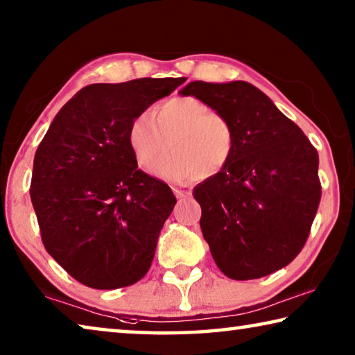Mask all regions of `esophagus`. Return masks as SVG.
I'll use <instances>...</instances> for the list:
<instances>
[{"instance_id": "esophagus-1", "label": "esophagus", "mask_w": 355, "mask_h": 355, "mask_svg": "<svg viewBox=\"0 0 355 355\" xmlns=\"http://www.w3.org/2000/svg\"><path fill=\"white\" fill-rule=\"evenodd\" d=\"M173 194L177 196V199H187V198H189L191 196V193L189 191H184V189H178V188H173Z\"/></svg>"}]
</instances>
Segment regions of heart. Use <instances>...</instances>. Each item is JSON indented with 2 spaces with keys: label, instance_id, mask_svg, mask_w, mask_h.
<instances>
[{
  "label": "heart",
  "instance_id": "1",
  "mask_svg": "<svg viewBox=\"0 0 355 355\" xmlns=\"http://www.w3.org/2000/svg\"><path fill=\"white\" fill-rule=\"evenodd\" d=\"M167 182L184 183L219 175L237 151V131L232 120L211 110L194 96H177L155 105L129 123L128 145L137 164Z\"/></svg>",
  "mask_w": 355,
  "mask_h": 355
}]
</instances>
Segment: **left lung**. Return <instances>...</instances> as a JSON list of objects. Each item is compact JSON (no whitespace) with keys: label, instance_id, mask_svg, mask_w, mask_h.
<instances>
[{"label":"left lung","instance_id":"8db88e82","mask_svg":"<svg viewBox=\"0 0 355 355\" xmlns=\"http://www.w3.org/2000/svg\"><path fill=\"white\" fill-rule=\"evenodd\" d=\"M180 94L204 101L237 131L230 166L193 193L216 266L237 281L286 267L305 246L322 194L316 148L248 82L196 80Z\"/></svg>","mask_w":355,"mask_h":355}]
</instances>
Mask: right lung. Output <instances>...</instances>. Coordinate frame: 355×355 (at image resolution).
Returning <instances> with one entry per match:
<instances>
[{"label": "right lung", "instance_id": "obj_1", "mask_svg": "<svg viewBox=\"0 0 355 355\" xmlns=\"http://www.w3.org/2000/svg\"><path fill=\"white\" fill-rule=\"evenodd\" d=\"M184 80L88 85L61 107L39 144L30 196L42 243L88 288H126L148 272L177 199L137 168L128 128Z\"/></svg>", "mask_w": 355, "mask_h": 355}]
</instances>
